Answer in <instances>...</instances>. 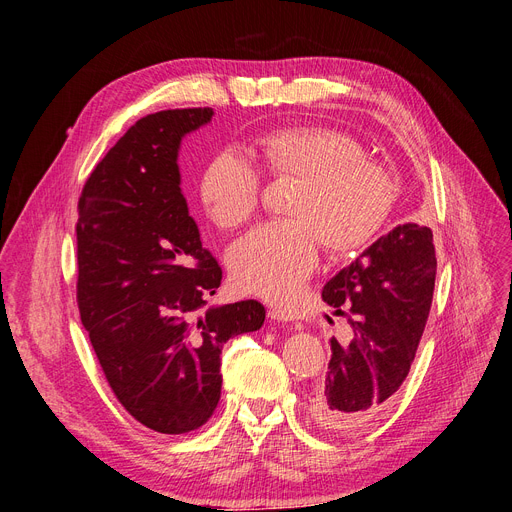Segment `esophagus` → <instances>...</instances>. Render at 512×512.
Returning <instances> with one entry per match:
<instances>
[{
  "instance_id": "1",
  "label": "esophagus",
  "mask_w": 512,
  "mask_h": 512,
  "mask_svg": "<svg viewBox=\"0 0 512 512\" xmlns=\"http://www.w3.org/2000/svg\"><path fill=\"white\" fill-rule=\"evenodd\" d=\"M267 315L276 321H297L299 319L297 309H290V307H270V313Z\"/></svg>"
}]
</instances>
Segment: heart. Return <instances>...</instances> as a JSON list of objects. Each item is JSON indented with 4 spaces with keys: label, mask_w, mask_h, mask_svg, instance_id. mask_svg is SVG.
Listing matches in <instances>:
<instances>
[{
    "label": "heart",
    "mask_w": 512,
    "mask_h": 512,
    "mask_svg": "<svg viewBox=\"0 0 512 512\" xmlns=\"http://www.w3.org/2000/svg\"><path fill=\"white\" fill-rule=\"evenodd\" d=\"M274 180H294L284 213L238 238L228 265L234 284L267 301H288L313 274L317 242L330 255L363 249L382 232L398 197L392 172L367 159L365 147L336 128L282 126L249 145ZM261 178L249 159L222 151L197 184L207 218L220 228L245 224L259 201Z\"/></svg>",
    "instance_id": "1"
}]
</instances>
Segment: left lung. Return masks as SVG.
<instances>
[{"label": "left lung", "mask_w": 512, "mask_h": 512, "mask_svg": "<svg viewBox=\"0 0 512 512\" xmlns=\"http://www.w3.org/2000/svg\"><path fill=\"white\" fill-rule=\"evenodd\" d=\"M434 234L402 224L340 270L321 297L346 317L351 338L330 340L324 386L311 394V415L332 432H355L390 405L407 380L436 284Z\"/></svg>", "instance_id": "left-lung-1"}]
</instances>
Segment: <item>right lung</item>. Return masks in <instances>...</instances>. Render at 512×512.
I'll return each instance as SVG.
<instances>
[{"mask_svg": "<svg viewBox=\"0 0 512 512\" xmlns=\"http://www.w3.org/2000/svg\"><path fill=\"white\" fill-rule=\"evenodd\" d=\"M211 116L186 107L141 118L78 199L80 321L122 407L159 434L207 423L222 394V346L265 319L257 301L207 307L222 267L188 215L176 159L184 134Z\"/></svg>", "mask_w": 512, "mask_h": 512, "instance_id": "1", "label": "right lung"}]
</instances>
